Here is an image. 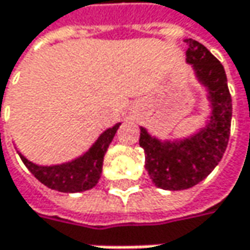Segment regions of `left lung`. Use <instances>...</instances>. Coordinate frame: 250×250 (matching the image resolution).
I'll use <instances>...</instances> for the list:
<instances>
[{
    "label": "left lung",
    "instance_id": "obj_1",
    "mask_svg": "<svg viewBox=\"0 0 250 250\" xmlns=\"http://www.w3.org/2000/svg\"><path fill=\"white\" fill-rule=\"evenodd\" d=\"M184 42L188 44L187 63L207 89L211 114L203 128L188 137L159 140L140 127L139 139L152 182L169 191L191 188L210 175L226 152L231 123V97L223 65L201 43Z\"/></svg>",
    "mask_w": 250,
    "mask_h": 250
}]
</instances>
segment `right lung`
Instances as JSON below:
<instances>
[{
  "instance_id": "1",
  "label": "right lung",
  "mask_w": 250,
  "mask_h": 250,
  "mask_svg": "<svg viewBox=\"0 0 250 250\" xmlns=\"http://www.w3.org/2000/svg\"><path fill=\"white\" fill-rule=\"evenodd\" d=\"M120 125L122 123H117L101 133L83 155L71 162L43 167L30 162L20 152L19 155L27 169L47 188L61 192H82L95 187L101 178L104 155Z\"/></svg>"
}]
</instances>
